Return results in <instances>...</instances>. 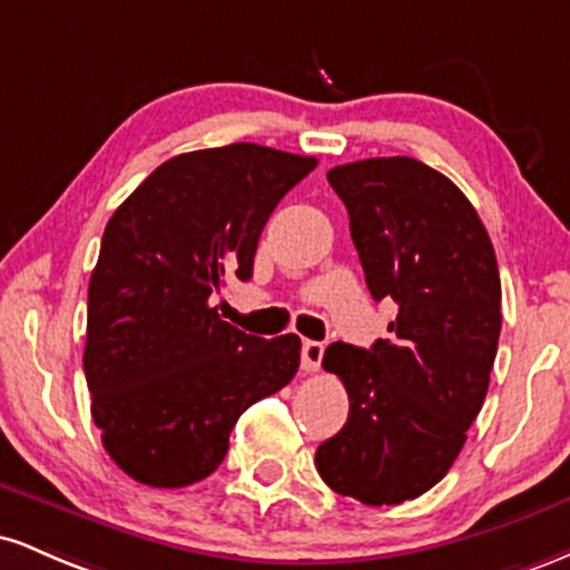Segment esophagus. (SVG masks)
I'll return each mask as SVG.
<instances>
[{
  "label": "esophagus",
  "mask_w": 570,
  "mask_h": 570,
  "mask_svg": "<svg viewBox=\"0 0 570 570\" xmlns=\"http://www.w3.org/2000/svg\"><path fill=\"white\" fill-rule=\"evenodd\" d=\"M324 358V345L316 340H305L303 343V370L305 372H318Z\"/></svg>",
  "instance_id": "obj_1"
}]
</instances>
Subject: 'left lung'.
<instances>
[{
	"mask_svg": "<svg viewBox=\"0 0 570 570\" xmlns=\"http://www.w3.org/2000/svg\"><path fill=\"white\" fill-rule=\"evenodd\" d=\"M375 299H394L391 340L332 343L324 370L348 391V421L318 444L340 495L391 507L431 490L485 402L501 335V278L485 225L448 176L415 158L326 174Z\"/></svg>",
	"mask_w": 570,
	"mask_h": 570,
	"instance_id": "1",
	"label": "left lung"
}]
</instances>
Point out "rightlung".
<instances>
[{"label": "right lung", "mask_w": 570, "mask_h": 570, "mask_svg": "<svg viewBox=\"0 0 570 570\" xmlns=\"http://www.w3.org/2000/svg\"><path fill=\"white\" fill-rule=\"evenodd\" d=\"M313 168L246 141L176 155L109 219L82 364L104 450L141 485L206 480L244 410L297 372V335H246L212 297L252 278L265 222Z\"/></svg>", "instance_id": "1"}]
</instances>
